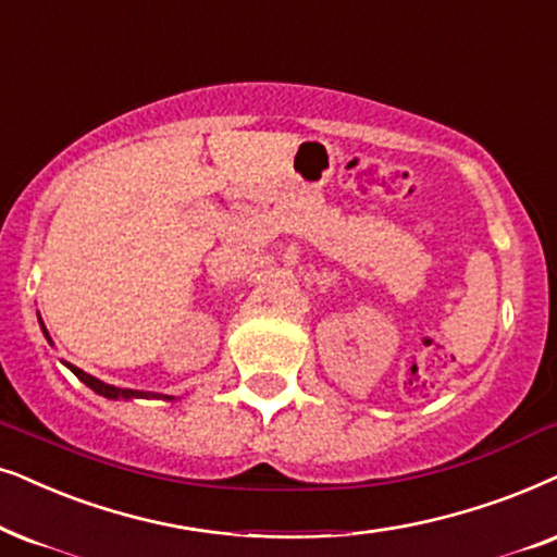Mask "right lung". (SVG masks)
Listing matches in <instances>:
<instances>
[{
  "label": "right lung",
  "instance_id": "add662e5",
  "mask_svg": "<svg viewBox=\"0 0 557 557\" xmlns=\"http://www.w3.org/2000/svg\"><path fill=\"white\" fill-rule=\"evenodd\" d=\"M42 332H46V327H42ZM46 337H48V332H46ZM50 341V337H48ZM71 371H74L78 379L84 381L86 386L89 388H94V392L97 394H102V396H107V399H133V396H146L143 392H133V388H117V386H110V384H102V381L99 379H94V375H89V373H84L82 368H76V366H71V363H66ZM165 399H171V396H165Z\"/></svg>",
  "mask_w": 557,
  "mask_h": 557
}]
</instances>
